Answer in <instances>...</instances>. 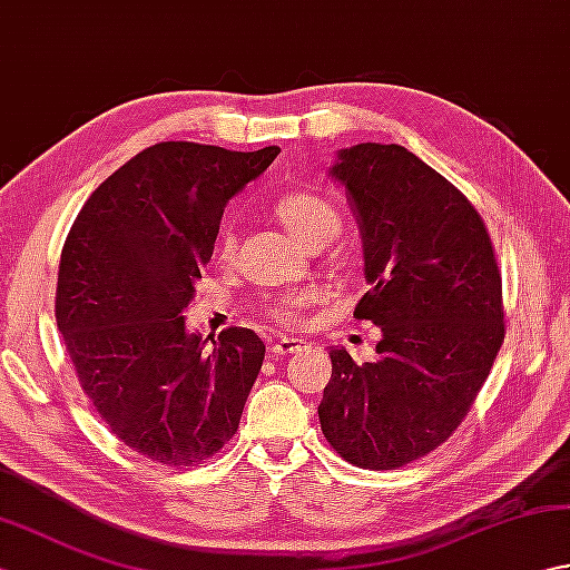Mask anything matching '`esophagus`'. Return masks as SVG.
I'll use <instances>...</instances> for the list:
<instances>
[{
    "label": "esophagus",
    "mask_w": 570,
    "mask_h": 570,
    "mask_svg": "<svg viewBox=\"0 0 570 570\" xmlns=\"http://www.w3.org/2000/svg\"><path fill=\"white\" fill-rule=\"evenodd\" d=\"M306 345H301V341H294V337H284V341H278L269 347L272 357H286V355H296L304 350Z\"/></svg>",
    "instance_id": "34e87169"
}]
</instances>
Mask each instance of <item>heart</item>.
I'll use <instances>...</instances> for the list:
<instances>
[{"instance_id":"1","label":"heart","mask_w":570,"mask_h":570,"mask_svg":"<svg viewBox=\"0 0 570 570\" xmlns=\"http://www.w3.org/2000/svg\"><path fill=\"white\" fill-rule=\"evenodd\" d=\"M276 217L286 225L288 233L296 239L304 242L308 247H318L323 242L335 237L341 229V213L335 205L311 190H296L288 193L274 208ZM217 257L229 259L235 252V235L229 227H223L220 237H217ZM308 306V296L304 294H278L266 298L262 304V318L269 321L278 331H294L304 318V311Z\"/></svg>"}]
</instances>
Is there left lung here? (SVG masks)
<instances>
[{
    "mask_svg": "<svg viewBox=\"0 0 570 570\" xmlns=\"http://www.w3.org/2000/svg\"><path fill=\"white\" fill-rule=\"evenodd\" d=\"M362 229L357 321L382 328L377 362L331 350L318 406L333 451L396 470L451 439L504 343L502 274L480 213L451 180L399 144H357L331 171Z\"/></svg>",
    "mask_w": 570,
    "mask_h": 570,
    "instance_id": "left-lung-1",
    "label": "left lung"
}]
</instances>
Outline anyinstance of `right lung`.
I'll list each match as a JSON object with an SVG mask.
<instances>
[{
  "label": "right lung",
  "mask_w": 570,
  "mask_h": 570,
  "mask_svg": "<svg viewBox=\"0 0 570 570\" xmlns=\"http://www.w3.org/2000/svg\"><path fill=\"white\" fill-rule=\"evenodd\" d=\"M278 151L154 144L92 190L66 237L56 323L72 370L117 439L154 463L198 465L239 429L262 337L225 328L208 350L184 311L227 200Z\"/></svg>",
  "instance_id": "right-lung-1"
}]
</instances>
